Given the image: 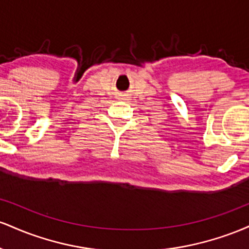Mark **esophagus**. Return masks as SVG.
Instances as JSON below:
<instances>
[{"label":"esophagus","instance_id":"obj_1","mask_svg":"<svg viewBox=\"0 0 249 249\" xmlns=\"http://www.w3.org/2000/svg\"><path fill=\"white\" fill-rule=\"evenodd\" d=\"M119 99H122V101H127V95H121Z\"/></svg>","mask_w":249,"mask_h":249}]
</instances>
